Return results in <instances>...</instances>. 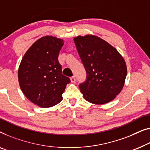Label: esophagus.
Returning <instances> with one entry per match:
<instances>
[{
    "mask_svg": "<svg viewBox=\"0 0 150 150\" xmlns=\"http://www.w3.org/2000/svg\"><path fill=\"white\" fill-rule=\"evenodd\" d=\"M70 80H71V82H76V78H75V76L71 77L70 78Z\"/></svg>",
    "mask_w": 150,
    "mask_h": 150,
    "instance_id": "obj_1",
    "label": "esophagus"
}]
</instances>
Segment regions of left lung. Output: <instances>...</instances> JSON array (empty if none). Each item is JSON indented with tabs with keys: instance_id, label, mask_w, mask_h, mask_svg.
<instances>
[{
	"instance_id": "8db88e82",
	"label": "left lung",
	"mask_w": 150,
	"mask_h": 150,
	"mask_svg": "<svg viewBox=\"0 0 150 150\" xmlns=\"http://www.w3.org/2000/svg\"><path fill=\"white\" fill-rule=\"evenodd\" d=\"M74 40L86 71L85 82L79 85L84 98L97 105L109 103L125 85V59L116 48L95 35L78 36Z\"/></svg>"
}]
</instances>
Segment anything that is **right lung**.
<instances>
[{
    "instance_id": "1",
    "label": "right lung",
    "mask_w": 150,
    "mask_h": 150,
    "mask_svg": "<svg viewBox=\"0 0 150 150\" xmlns=\"http://www.w3.org/2000/svg\"><path fill=\"white\" fill-rule=\"evenodd\" d=\"M64 44L62 38L42 36L28 49L19 64V86L25 96L39 107L51 108L59 103L70 82L62 74L58 61Z\"/></svg>"
}]
</instances>
